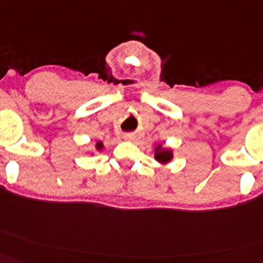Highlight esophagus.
<instances>
[{
    "label": "esophagus",
    "instance_id": "34e87169",
    "mask_svg": "<svg viewBox=\"0 0 263 263\" xmlns=\"http://www.w3.org/2000/svg\"><path fill=\"white\" fill-rule=\"evenodd\" d=\"M124 139H125V141H133L134 136H133V134H125Z\"/></svg>",
    "mask_w": 263,
    "mask_h": 263
}]
</instances>
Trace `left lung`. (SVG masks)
<instances>
[{"label": "left lung", "instance_id": "8db88e82", "mask_svg": "<svg viewBox=\"0 0 263 263\" xmlns=\"http://www.w3.org/2000/svg\"><path fill=\"white\" fill-rule=\"evenodd\" d=\"M173 149L165 147L164 144H157L154 148V159L162 165H166L173 160Z\"/></svg>", "mask_w": 263, "mask_h": 263}]
</instances>
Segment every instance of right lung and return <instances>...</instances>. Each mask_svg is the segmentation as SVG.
Here are the masks:
<instances>
[{"instance_id":"add662e5","label":"right lung","mask_w":263,"mask_h":263,"mask_svg":"<svg viewBox=\"0 0 263 263\" xmlns=\"http://www.w3.org/2000/svg\"><path fill=\"white\" fill-rule=\"evenodd\" d=\"M94 148H96V151H103V148H104V144H103V142L102 141H98V142H96V144H94ZM90 154L91 155H94V152H90Z\"/></svg>"}]
</instances>
